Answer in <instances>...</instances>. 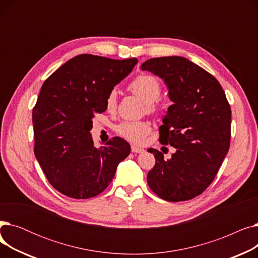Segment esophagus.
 <instances>
[{"instance_id": "34e87169", "label": "esophagus", "mask_w": 258, "mask_h": 258, "mask_svg": "<svg viewBox=\"0 0 258 258\" xmlns=\"http://www.w3.org/2000/svg\"><path fill=\"white\" fill-rule=\"evenodd\" d=\"M131 150L133 153H136V154H141L144 152V150L142 147H139V146H136V145H132L131 146Z\"/></svg>"}]
</instances>
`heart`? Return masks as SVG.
I'll return each mask as SVG.
<instances>
[{
	"label": "heart",
	"instance_id": "1",
	"mask_svg": "<svg viewBox=\"0 0 258 258\" xmlns=\"http://www.w3.org/2000/svg\"><path fill=\"white\" fill-rule=\"evenodd\" d=\"M128 91L144 101V111L156 115L165 108L166 102L160 95L162 93L161 81L152 74H139L127 86ZM105 107L108 112L117 108V92L112 90L105 97ZM152 127L146 121H122L116 126V133L130 142L142 144L151 133Z\"/></svg>",
	"mask_w": 258,
	"mask_h": 258
}]
</instances>
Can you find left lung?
<instances>
[{"mask_svg": "<svg viewBox=\"0 0 258 258\" xmlns=\"http://www.w3.org/2000/svg\"><path fill=\"white\" fill-rule=\"evenodd\" d=\"M143 71L163 78L173 101L159 128L160 142L177 148L165 161L151 148L156 163L147 173V184L168 202L191 200L214 180L229 151L231 107L216 78L181 56L146 60Z\"/></svg>", "mask_w": 258, "mask_h": 258, "instance_id": "obj_1", "label": "left lung"}]
</instances>
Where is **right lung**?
I'll use <instances>...</instances> for the list:
<instances>
[{"instance_id":"1","label":"right lung","mask_w":258,"mask_h":258,"mask_svg":"<svg viewBox=\"0 0 258 258\" xmlns=\"http://www.w3.org/2000/svg\"><path fill=\"white\" fill-rule=\"evenodd\" d=\"M137 62L79 54L45 80L32 112L34 155L60 194L76 200L100 195L130 155L119 137L94 147L90 131L93 117L106 110L107 93Z\"/></svg>"}]
</instances>
